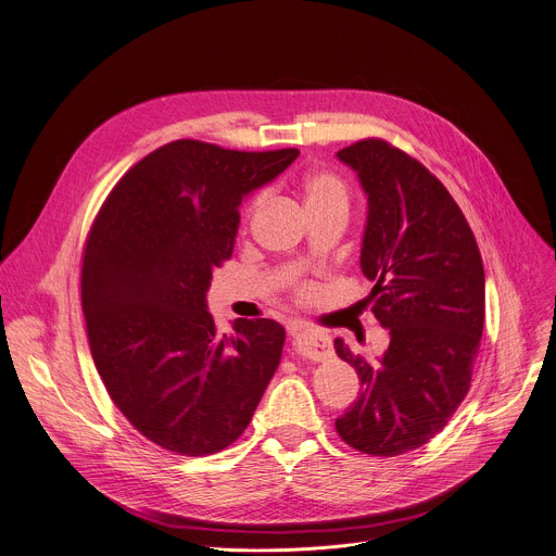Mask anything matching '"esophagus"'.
Wrapping results in <instances>:
<instances>
[{"mask_svg":"<svg viewBox=\"0 0 556 556\" xmlns=\"http://www.w3.org/2000/svg\"><path fill=\"white\" fill-rule=\"evenodd\" d=\"M290 343L296 355L313 359V362H324L332 355V343L326 334L308 328H290Z\"/></svg>","mask_w":556,"mask_h":556,"instance_id":"obj_1","label":"esophagus"}]
</instances>
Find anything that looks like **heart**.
Here are the masks:
<instances>
[{"mask_svg":"<svg viewBox=\"0 0 556 556\" xmlns=\"http://www.w3.org/2000/svg\"><path fill=\"white\" fill-rule=\"evenodd\" d=\"M301 197L306 211L319 206H348V192L343 181L328 170H313L301 181Z\"/></svg>","mask_w":556,"mask_h":556,"instance_id":"obj_1","label":"heart"}]
</instances>
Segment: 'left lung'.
I'll use <instances>...</instances> for the list:
<instances>
[{"mask_svg":"<svg viewBox=\"0 0 556 556\" xmlns=\"http://www.w3.org/2000/svg\"><path fill=\"white\" fill-rule=\"evenodd\" d=\"M368 197L362 270L390 343L375 362L334 339L362 394L334 421L339 437L372 457L421 447L466 399L485 317V275L475 235L445 186L383 139L337 153Z\"/></svg>","mask_w":556,"mask_h":556,"instance_id":"obj_1","label":"left lung"}]
</instances>
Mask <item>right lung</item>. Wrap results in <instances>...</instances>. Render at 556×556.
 Instances as JSON below:
<instances>
[{
    "instance_id": "1",
    "label": "right lung",
    "mask_w": 556,
    "mask_h": 556,
    "mask_svg": "<svg viewBox=\"0 0 556 556\" xmlns=\"http://www.w3.org/2000/svg\"><path fill=\"white\" fill-rule=\"evenodd\" d=\"M296 155L170 141L119 179L90 228L81 308L92 362L122 415L170 452L204 457L237 441L281 362V324L235 319L219 334L206 292L232 257L243 197Z\"/></svg>"
}]
</instances>
